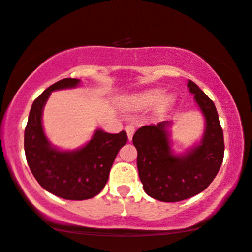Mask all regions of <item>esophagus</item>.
Returning a JSON list of instances; mask_svg holds the SVG:
<instances>
[{
  "label": "esophagus",
  "instance_id": "obj_1",
  "mask_svg": "<svg viewBox=\"0 0 252 252\" xmlns=\"http://www.w3.org/2000/svg\"><path fill=\"white\" fill-rule=\"evenodd\" d=\"M126 135H128V139L129 141H131L132 136H134V132H135V128L132 126H126Z\"/></svg>",
  "mask_w": 252,
  "mask_h": 252
}]
</instances>
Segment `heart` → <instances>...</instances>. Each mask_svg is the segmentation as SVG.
Wrapping results in <instances>:
<instances>
[{"mask_svg":"<svg viewBox=\"0 0 252 252\" xmlns=\"http://www.w3.org/2000/svg\"><path fill=\"white\" fill-rule=\"evenodd\" d=\"M175 97L172 95H164L159 89H151L147 92L136 94L128 99V104L134 109H145L156 104L158 113H164L174 104Z\"/></svg>","mask_w":252,"mask_h":252,"instance_id":"b5f03b06","label":"heart"}]
</instances>
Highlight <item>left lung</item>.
<instances>
[{
	"instance_id": "8db88e82",
	"label": "left lung",
	"mask_w": 252,
	"mask_h": 252,
	"mask_svg": "<svg viewBox=\"0 0 252 252\" xmlns=\"http://www.w3.org/2000/svg\"><path fill=\"white\" fill-rule=\"evenodd\" d=\"M188 88L205 118L199 144L183 155H175L168 130L171 121L142 126L132 137L144 191L160 202H180L202 192L216 177L223 162V130L216 107L192 81H188Z\"/></svg>"
}]
</instances>
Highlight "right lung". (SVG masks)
Listing matches in <instances>:
<instances>
[{
  "label": "right lung",
  "mask_w": 252,
  "mask_h": 252,
  "mask_svg": "<svg viewBox=\"0 0 252 252\" xmlns=\"http://www.w3.org/2000/svg\"><path fill=\"white\" fill-rule=\"evenodd\" d=\"M78 84L77 78H63L47 88L32 103L24 130L26 158L36 181L53 195L71 201L93 198L102 191L118 151L128 141L126 131L108 134L97 129L80 149L63 151L50 144L42 126L45 102L55 90Z\"/></svg>",
  "instance_id": "add662e5"
}]
</instances>
